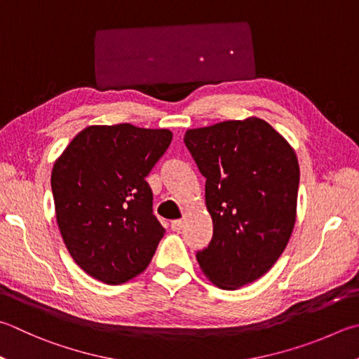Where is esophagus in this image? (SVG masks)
Returning a JSON list of instances; mask_svg holds the SVG:
<instances>
[{"instance_id":"obj_1","label":"esophagus","mask_w":359,"mask_h":359,"mask_svg":"<svg viewBox=\"0 0 359 359\" xmlns=\"http://www.w3.org/2000/svg\"><path fill=\"white\" fill-rule=\"evenodd\" d=\"M182 227H184V221H182V219H175L171 223V229L175 231V232H179Z\"/></svg>"}]
</instances>
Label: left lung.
Instances as JSON below:
<instances>
[{
	"mask_svg": "<svg viewBox=\"0 0 359 359\" xmlns=\"http://www.w3.org/2000/svg\"><path fill=\"white\" fill-rule=\"evenodd\" d=\"M184 141L205 177L213 221V237L196 259L213 284L236 290L264 276L287 246L297 218V155L259 117L188 130Z\"/></svg>",
	"mask_w": 359,
	"mask_h": 359,
	"instance_id": "1",
	"label": "left lung"
}]
</instances>
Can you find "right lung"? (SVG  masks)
<instances>
[{"instance_id": "1", "label": "right lung", "mask_w": 359, "mask_h": 359, "mask_svg": "<svg viewBox=\"0 0 359 359\" xmlns=\"http://www.w3.org/2000/svg\"><path fill=\"white\" fill-rule=\"evenodd\" d=\"M171 140L166 128L90 126L55 161L57 226L72 259L89 276L117 285L147 269L165 229L146 177Z\"/></svg>"}]
</instances>
